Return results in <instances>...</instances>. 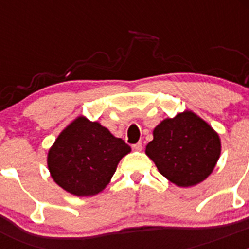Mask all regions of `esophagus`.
<instances>
[{"mask_svg":"<svg viewBox=\"0 0 249 249\" xmlns=\"http://www.w3.org/2000/svg\"><path fill=\"white\" fill-rule=\"evenodd\" d=\"M142 148H143V146H142V143H141V142H138V143H136L132 146V149H133V151H142Z\"/></svg>","mask_w":249,"mask_h":249,"instance_id":"34e87169","label":"esophagus"}]
</instances>
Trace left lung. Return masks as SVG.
Segmentation results:
<instances>
[{
    "label": "left lung",
    "instance_id": "left-lung-1",
    "mask_svg": "<svg viewBox=\"0 0 249 249\" xmlns=\"http://www.w3.org/2000/svg\"><path fill=\"white\" fill-rule=\"evenodd\" d=\"M146 155L168 181L179 187L196 186L212 173L221 155V140L206 121L184 111L153 129Z\"/></svg>",
    "mask_w": 249,
    "mask_h": 249
}]
</instances>
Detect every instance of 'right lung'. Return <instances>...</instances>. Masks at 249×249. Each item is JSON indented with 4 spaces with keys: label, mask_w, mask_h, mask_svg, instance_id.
Masks as SVG:
<instances>
[{
    "label": "right lung",
    "mask_w": 249,
    "mask_h": 249,
    "mask_svg": "<svg viewBox=\"0 0 249 249\" xmlns=\"http://www.w3.org/2000/svg\"><path fill=\"white\" fill-rule=\"evenodd\" d=\"M131 147L98 122L77 117L48 151L51 177L68 193L94 196L105 190Z\"/></svg>",
    "instance_id": "add662e5"
}]
</instances>
